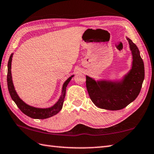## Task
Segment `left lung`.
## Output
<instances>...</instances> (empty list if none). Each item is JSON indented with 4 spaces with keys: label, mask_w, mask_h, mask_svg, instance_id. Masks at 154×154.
Listing matches in <instances>:
<instances>
[{
    "label": "left lung",
    "mask_w": 154,
    "mask_h": 154,
    "mask_svg": "<svg viewBox=\"0 0 154 154\" xmlns=\"http://www.w3.org/2000/svg\"><path fill=\"white\" fill-rule=\"evenodd\" d=\"M133 54V66L121 82H97L86 76V85L89 97L96 106L100 109H122L133 102L140 94L145 70L140 51L134 43L127 38Z\"/></svg>",
    "instance_id": "8db88e82"
}]
</instances>
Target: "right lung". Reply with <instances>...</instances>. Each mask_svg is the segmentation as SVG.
<instances>
[{
  "mask_svg": "<svg viewBox=\"0 0 154 154\" xmlns=\"http://www.w3.org/2000/svg\"><path fill=\"white\" fill-rule=\"evenodd\" d=\"M13 54L11 55L8 62V72H7V85H8V89L9 94L11 95L12 99L15 103L17 106L19 107V109L21 111L27 115L28 117L33 119H47L49 117H51L52 116L56 115L57 112L60 111L62 109L63 103V99H64L65 95H66V86L68 85V83L70 80L72 79V76L69 77L68 79L66 81L63 85V89H62V96L60 98L58 102H57L54 106H53L51 108L48 109H38L35 108V107L31 106L29 105H27L25 104L23 101L20 99L19 96L16 93L15 91H14V86L12 82V76H11V62H12V57Z\"/></svg>",
  "mask_w": 154,
  "mask_h": 154,
  "instance_id": "obj_1",
  "label": "right lung"
}]
</instances>
